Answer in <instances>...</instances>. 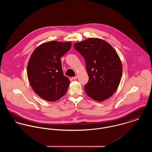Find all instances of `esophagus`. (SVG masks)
I'll list each match as a JSON object with an SVG mask.
<instances>
[{
    "label": "esophagus",
    "mask_w": 152,
    "mask_h": 152,
    "mask_svg": "<svg viewBox=\"0 0 152 152\" xmlns=\"http://www.w3.org/2000/svg\"><path fill=\"white\" fill-rule=\"evenodd\" d=\"M77 78H78V77L76 75V76H75V77H73L72 78L73 80H77Z\"/></svg>",
    "instance_id": "esophagus-1"
}]
</instances>
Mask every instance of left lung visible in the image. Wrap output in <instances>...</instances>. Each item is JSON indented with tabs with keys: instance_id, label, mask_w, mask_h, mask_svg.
I'll return each instance as SVG.
<instances>
[{
	"instance_id": "left-lung-1",
	"label": "left lung",
	"mask_w": 152,
	"mask_h": 152,
	"mask_svg": "<svg viewBox=\"0 0 152 152\" xmlns=\"http://www.w3.org/2000/svg\"><path fill=\"white\" fill-rule=\"evenodd\" d=\"M74 48L84 58L89 80L84 89L92 99L103 101L119 86L122 65L115 49L107 42L89 38L74 44Z\"/></svg>"
}]
</instances>
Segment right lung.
<instances>
[{
	"label": "right lung",
	"mask_w": 152,
	"mask_h": 152,
	"mask_svg": "<svg viewBox=\"0 0 152 152\" xmlns=\"http://www.w3.org/2000/svg\"><path fill=\"white\" fill-rule=\"evenodd\" d=\"M71 47L70 42H46L37 47L29 59L27 68L29 83L44 100L57 101L66 92L70 81L63 74L61 57Z\"/></svg>",
	"instance_id": "add662e5"
}]
</instances>
